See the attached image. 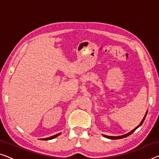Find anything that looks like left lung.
<instances>
[{"instance_id":"1","label":"left lung","mask_w":159,"mask_h":159,"mask_svg":"<svg viewBox=\"0 0 159 159\" xmlns=\"http://www.w3.org/2000/svg\"><path fill=\"white\" fill-rule=\"evenodd\" d=\"M146 114H147V112H146V115H145V116H144L143 119L142 120V121L141 122V124H139V125H138V126H137V127L136 128V129H134L133 130V131H131V132H129V133H128V134H125V135H123V136H106V135H103V136H105L106 138H108V139H120L125 138V137H127L128 136H129V135H131V134H133V133H134L135 131H136V129H138V128H139V126H141V124H143V122L144 121V120H145V118H146Z\"/></svg>"}]
</instances>
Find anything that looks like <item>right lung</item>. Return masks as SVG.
I'll use <instances>...</instances> for the list:
<instances>
[{"instance_id":"obj_1","label":"right lung","mask_w":159,"mask_h":159,"mask_svg":"<svg viewBox=\"0 0 159 159\" xmlns=\"http://www.w3.org/2000/svg\"><path fill=\"white\" fill-rule=\"evenodd\" d=\"M61 134H56V135H55V136H51V137H49V138H46V139H43L42 140H46V141H47V140H51V139H55V138H56L57 136H58L59 135H60Z\"/></svg>"}]
</instances>
